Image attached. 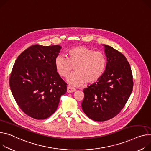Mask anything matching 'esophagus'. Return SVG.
<instances>
[{
	"label": "esophagus",
	"mask_w": 151,
	"mask_h": 151,
	"mask_svg": "<svg viewBox=\"0 0 151 151\" xmlns=\"http://www.w3.org/2000/svg\"><path fill=\"white\" fill-rule=\"evenodd\" d=\"M76 91V89L70 86H68V87H67V92H73Z\"/></svg>",
	"instance_id": "1"
}]
</instances>
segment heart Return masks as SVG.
Wrapping results in <instances>:
<instances>
[{
    "mask_svg": "<svg viewBox=\"0 0 151 151\" xmlns=\"http://www.w3.org/2000/svg\"><path fill=\"white\" fill-rule=\"evenodd\" d=\"M67 58L57 56L54 62L56 71L62 77L67 78L75 66L76 73L69 77L68 82L73 86H80L86 82L94 83L102 77L107 65L105 54L78 45L66 51Z\"/></svg>",
    "mask_w": 151,
    "mask_h": 151,
    "instance_id": "heart-1",
    "label": "heart"
}]
</instances>
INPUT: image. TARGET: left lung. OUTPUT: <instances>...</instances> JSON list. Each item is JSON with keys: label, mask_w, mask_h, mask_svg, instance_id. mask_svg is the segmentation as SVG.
<instances>
[{"label": "left lung", "mask_w": 151, "mask_h": 151, "mask_svg": "<svg viewBox=\"0 0 151 151\" xmlns=\"http://www.w3.org/2000/svg\"><path fill=\"white\" fill-rule=\"evenodd\" d=\"M106 71L95 83L83 90L82 108L89 118L108 120L124 108L133 89V76L126 58L119 51L105 45Z\"/></svg>", "instance_id": "1"}]
</instances>
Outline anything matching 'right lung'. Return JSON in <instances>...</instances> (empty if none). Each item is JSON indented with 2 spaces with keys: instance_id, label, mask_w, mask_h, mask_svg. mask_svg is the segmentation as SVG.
<instances>
[{
  "instance_id": "1",
  "label": "right lung",
  "mask_w": 151,
  "mask_h": 151,
  "mask_svg": "<svg viewBox=\"0 0 151 151\" xmlns=\"http://www.w3.org/2000/svg\"><path fill=\"white\" fill-rule=\"evenodd\" d=\"M59 45H34L17 58L9 77V86L18 106L29 117L43 120L57 110L67 84L54 65Z\"/></svg>"
}]
</instances>
